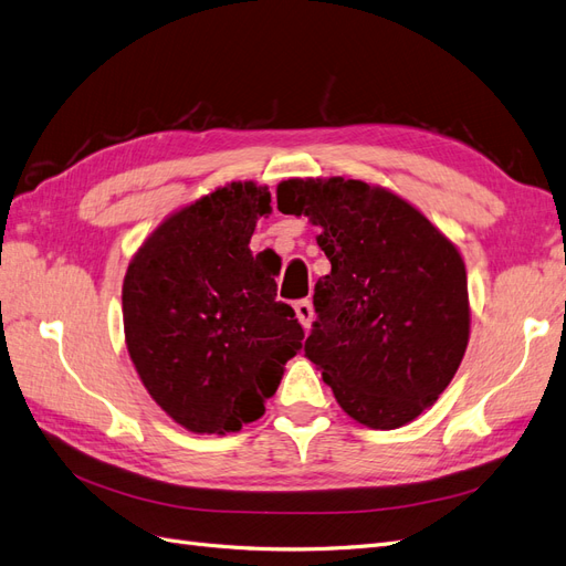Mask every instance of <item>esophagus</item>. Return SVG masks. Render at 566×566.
<instances>
[{
    "label": "esophagus",
    "mask_w": 566,
    "mask_h": 566,
    "mask_svg": "<svg viewBox=\"0 0 566 566\" xmlns=\"http://www.w3.org/2000/svg\"><path fill=\"white\" fill-rule=\"evenodd\" d=\"M295 314L297 321L304 325V328H312V321H314V304L310 300H300L295 302Z\"/></svg>",
    "instance_id": "obj_1"
}]
</instances>
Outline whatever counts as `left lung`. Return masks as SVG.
<instances>
[{
    "instance_id": "obj_1",
    "label": "left lung",
    "mask_w": 566,
    "mask_h": 566,
    "mask_svg": "<svg viewBox=\"0 0 566 566\" xmlns=\"http://www.w3.org/2000/svg\"><path fill=\"white\" fill-rule=\"evenodd\" d=\"M276 200L283 214L321 227L316 243L331 260L304 356L356 422L397 430L416 420L468 349L458 248L408 200L358 179H287Z\"/></svg>"
}]
</instances>
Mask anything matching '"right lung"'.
<instances>
[{"instance_id":"right-lung-1","label":"right lung","mask_w":566,"mask_h":566,"mask_svg":"<svg viewBox=\"0 0 566 566\" xmlns=\"http://www.w3.org/2000/svg\"><path fill=\"white\" fill-rule=\"evenodd\" d=\"M271 193L231 181L169 214L132 256L123 283L132 364L165 413L196 434L238 432L264 416L302 349L281 266L252 254Z\"/></svg>"}]
</instances>
